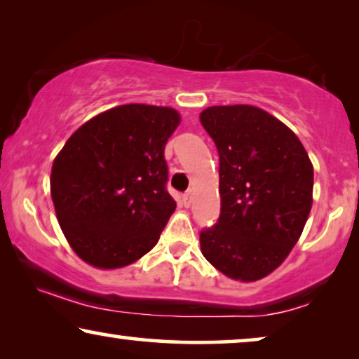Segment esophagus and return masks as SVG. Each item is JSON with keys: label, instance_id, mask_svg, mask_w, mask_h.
I'll return each mask as SVG.
<instances>
[{"label": "esophagus", "instance_id": "1", "mask_svg": "<svg viewBox=\"0 0 359 359\" xmlns=\"http://www.w3.org/2000/svg\"><path fill=\"white\" fill-rule=\"evenodd\" d=\"M191 203H193V193H191V191H186V193L183 194V204H184V208H189Z\"/></svg>", "mask_w": 359, "mask_h": 359}]
</instances>
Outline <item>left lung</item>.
<instances>
[{
  "label": "left lung",
  "mask_w": 359,
  "mask_h": 359,
  "mask_svg": "<svg viewBox=\"0 0 359 359\" xmlns=\"http://www.w3.org/2000/svg\"><path fill=\"white\" fill-rule=\"evenodd\" d=\"M201 124L219 151L220 215L201 230V252L225 276H268L301 237L312 208L313 166L297 135L255 106H212Z\"/></svg>",
  "instance_id": "1"
}]
</instances>
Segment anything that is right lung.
<instances>
[{
    "mask_svg": "<svg viewBox=\"0 0 359 359\" xmlns=\"http://www.w3.org/2000/svg\"><path fill=\"white\" fill-rule=\"evenodd\" d=\"M171 107L124 104L85 122L53 160L50 193L62 232L83 262L122 268L149 253L175 212L165 145Z\"/></svg>",
    "mask_w": 359,
    "mask_h": 359,
    "instance_id": "obj_1",
    "label": "right lung"
}]
</instances>
